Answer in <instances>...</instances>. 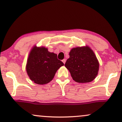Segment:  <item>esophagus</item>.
Returning a JSON list of instances; mask_svg holds the SVG:
<instances>
[{
    "mask_svg": "<svg viewBox=\"0 0 122 122\" xmlns=\"http://www.w3.org/2000/svg\"><path fill=\"white\" fill-rule=\"evenodd\" d=\"M62 61H63V63H64V64H65V62H66V59H63V60H62Z\"/></svg>",
    "mask_w": 122,
    "mask_h": 122,
    "instance_id": "obj_1",
    "label": "esophagus"
}]
</instances>
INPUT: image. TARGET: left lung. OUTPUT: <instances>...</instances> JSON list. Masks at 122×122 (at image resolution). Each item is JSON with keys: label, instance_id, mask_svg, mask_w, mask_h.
I'll return each instance as SVG.
<instances>
[{"label": "left lung", "instance_id": "left-lung-1", "mask_svg": "<svg viewBox=\"0 0 122 122\" xmlns=\"http://www.w3.org/2000/svg\"><path fill=\"white\" fill-rule=\"evenodd\" d=\"M69 56L65 66L70 71L75 81L86 83L96 78L99 69V63L94 52L89 47L71 49Z\"/></svg>", "mask_w": 122, "mask_h": 122}]
</instances>
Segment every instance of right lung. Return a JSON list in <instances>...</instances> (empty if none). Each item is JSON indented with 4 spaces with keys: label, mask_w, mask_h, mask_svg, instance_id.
Masks as SVG:
<instances>
[{
    "label": "right lung",
    "mask_w": 122,
    "mask_h": 122,
    "mask_svg": "<svg viewBox=\"0 0 122 122\" xmlns=\"http://www.w3.org/2000/svg\"><path fill=\"white\" fill-rule=\"evenodd\" d=\"M64 65L57 55L45 47L34 46L27 59L26 69L30 79L36 84L43 85L52 80L58 69Z\"/></svg>",
    "instance_id": "right-lung-1"
}]
</instances>
